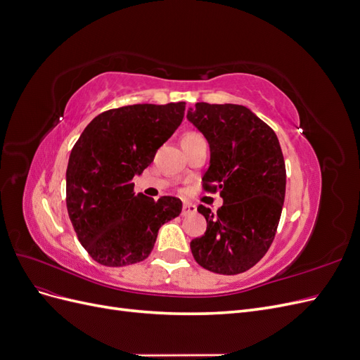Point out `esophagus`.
Here are the masks:
<instances>
[{
	"label": "esophagus",
	"mask_w": 360,
	"mask_h": 360,
	"mask_svg": "<svg viewBox=\"0 0 360 360\" xmlns=\"http://www.w3.org/2000/svg\"><path fill=\"white\" fill-rule=\"evenodd\" d=\"M193 213H197V205L191 204V202H184L183 204V209H181V214L183 216H189V214H193Z\"/></svg>",
	"instance_id": "34e87169"
}]
</instances>
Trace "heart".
<instances>
[{
	"mask_svg": "<svg viewBox=\"0 0 360 360\" xmlns=\"http://www.w3.org/2000/svg\"><path fill=\"white\" fill-rule=\"evenodd\" d=\"M201 141H204V138L200 134L189 132V134H186V135L183 136V143L181 144H184V143H201Z\"/></svg>",
	"mask_w": 360,
	"mask_h": 360,
	"instance_id": "heart-1",
	"label": "heart"
}]
</instances>
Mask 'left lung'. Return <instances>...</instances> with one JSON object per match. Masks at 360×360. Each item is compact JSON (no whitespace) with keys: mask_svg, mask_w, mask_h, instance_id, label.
<instances>
[{"mask_svg":"<svg viewBox=\"0 0 360 360\" xmlns=\"http://www.w3.org/2000/svg\"><path fill=\"white\" fill-rule=\"evenodd\" d=\"M188 120L210 146L202 189L224 200L217 212L198 205L207 230L191 242L192 255L214 274H243L266 255L281 219L287 174L278 136L242 105L198 102Z\"/></svg>","mask_w":360,"mask_h":360,"instance_id":"1","label":"left lung"}]
</instances>
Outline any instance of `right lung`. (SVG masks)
<instances>
[{"label":"right lung","mask_w":360,"mask_h":360,"mask_svg":"<svg viewBox=\"0 0 360 360\" xmlns=\"http://www.w3.org/2000/svg\"><path fill=\"white\" fill-rule=\"evenodd\" d=\"M186 103H138L105 111L76 141L66 171V204L78 240L108 267L146 259L159 228L181 201L135 193L134 177L155 159L184 117Z\"/></svg>","instance_id":"right-lung-1"}]
</instances>
